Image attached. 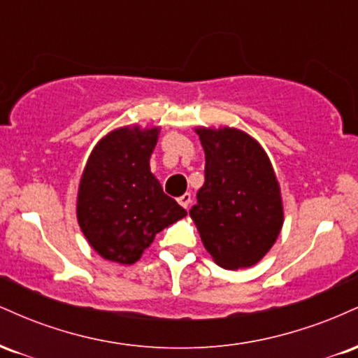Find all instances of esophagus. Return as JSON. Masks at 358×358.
I'll list each match as a JSON object with an SVG mask.
<instances>
[{
    "label": "esophagus",
    "instance_id": "34e87169",
    "mask_svg": "<svg viewBox=\"0 0 358 358\" xmlns=\"http://www.w3.org/2000/svg\"><path fill=\"white\" fill-rule=\"evenodd\" d=\"M178 203L182 205L183 208H187V210H188V207H190V203H192V195H190V193H185V195L180 196Z\"/></svg>",
    "mask_w": 358,
    "mask_h": 358
}]
</instances>
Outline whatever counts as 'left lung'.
Returning <instances> with one entry per match:
<instances>
[{
  "label": "left lung",
  "instance_id": "left-lung-1",
  "mask_svg": "<svg viewBox=\"0 0 358 358\" xmlns=\"http://www.w3.org/2000/svg\"><path fill=\"white\" fill-rule=\"evenodd\" d=\"M205 151V183L192 220L213 261L224 269L257 264L285 222L281 187L264 148L237 127L196 126Z\"/></svg>",
  "mask_w": 358,
  "mask_h": 358
}]
</instances>
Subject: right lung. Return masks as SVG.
Returning <instances> with one entry per match:
<instances>
[{
    "label": "right lung",
    "mask_w": 358,
    "mask_h": 358,
    "mask_svg": "<svg viewBox=\"0 0 358 358\" xmlns=\"http://www.w3.org/2000/svg\"><path fill=\"white\" fill-rule=\"evenodd\" d=\"M159 126H122L90 151L77 192V222L89 245L117 264H134L155 236L187 215L151 173Z\"/></svg>",
    "instance_id": "1"
}]
</instances>
